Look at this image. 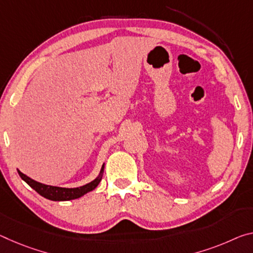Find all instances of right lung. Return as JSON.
Here are the masks:
<instances>
[{
    "label": "right lung",
    "instance_id": "obj_1",
    "mask_svg": "<svg viewBox=\"0 0 253 253\" xmlns=\"http://www.w3.org/2000/svg\"><path fill=\"white\" fill-rule=\"evenodd\" d=\"M103 167L105 166H102L101 171H100V175L97 179H94L93 181H91L90 183H86L84 184V186L78 187V188H62V187L47 186V184L37 182L31 178L27 177V175L23 174L21 171L18 170V173L20 177H21V179L25 180V181L29 184L33 189L37 191L40 196H42V197H45L49 200H54V202H63V200H72V199L80 198L81 196L85 195L86 192L93 190L94 188L99 184L100 180H101Z\"/></svg>",
    "mask_w": 253,
    "mask_h": 253
}]
</instances>
